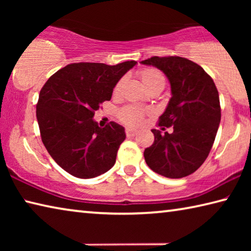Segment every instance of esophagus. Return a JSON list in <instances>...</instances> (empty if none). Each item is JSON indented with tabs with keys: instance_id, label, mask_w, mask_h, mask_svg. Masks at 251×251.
Masks as SVG:
<instances>
[{
	"instance_id": "esophagus-1",
	"label": "esophagus",
	"mask_w": 251,
	"mask_h": 251,
	"mask_svg": "<svg viewBox=\"0 0 251 251\" xmlns=\"http://www.w3.org/2000/svg\"><path fill=\"white\" fill-rule=\"evenodd\" d=\"M137 129L135 128H131V127H127L126 128V135L127 136H135L136 134H137Z\"/></svg>"
}]
</instances>
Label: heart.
Instances as JSON below:
<instances>
[{
	"instance_id": "heart-1",
	"label": "heart",
	"mask_w": 251,
	"mask_h": 251,
	"mask_svg": "<svg viewBox=\"0 0 251 251\" xmlns=\"http://www.w3.org/2000/svg\"><path fill=\"white\" fill-rule=\"evenodd\" d=\"M139 76H141V79L144 84V86L146 87V90H150L151 87H156V86H160L163 87L165 86V78L163 74L160 73L159 71H157L155 69H145L141 71L139 73ZM123 80L121 79L120 82H117V84L114 87V93H118L122 87ZM144 109L141 107H137V106H125L123 107L120 113H118V117L122 122L126 123V124L129 125H137L142 122L143 117H144Z\"/></svg>"
}]
</instances>
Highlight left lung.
Returning a JSON list of instances; mask_svg holds the SVG:
<instances>
[{
    "label": "left lung",
    "instance_id": "left-lung-1",
    "mask_svg": "<svg viewBox=\"0 0 251 251\" xmlns=\"http://www.w3.org/2000/svg\"><path fill=\"white\" fill-rule=\"evenodd\" d=\"M160 70L171 83L172 97L159 117L161 130L144 151L151 171L167 178H182L201 166L215 142L220 117L219 94L201 66L179 56H154L141 62Z\"/></svg>",
    "mask_w": 251,
    "mask_h": 251
}]
</instances>
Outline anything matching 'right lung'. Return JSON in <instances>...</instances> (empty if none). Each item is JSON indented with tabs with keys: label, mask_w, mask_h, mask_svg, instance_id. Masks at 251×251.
<instances>
[{
	"label": "right lung",
	"mask_w": 251,
	"mask_h": 251,
	"mask_svg": "<svg viewBox=\"0 0 251 251\" xmlns=\"http://www.w3.org/2000/svg\"><path fill=\"white\" fill-rule=\"evenodd\" d=\"M137 64L73 63L50 76L36 105L42 142L65 172L94 178L109 171L125 141V128L115 122L105 127L93 120L100 104L112 99L118 80Z\"/></svg>",
	"instance_id": "obj_1"
}]
</instances>
